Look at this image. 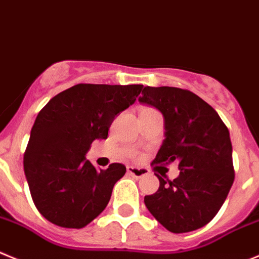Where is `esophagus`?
<instances>
[{
    "mask_svg": "<svg viewBox=\"0 0 259 259\" xmlns=\"http://www.w3.org/2000/svg\"><path fill=\"white\" fill-rule=\"evenodd\" d=\"M126 170H127V174H129V175L134 176V178H137V179H139V178H142V176L147 175V171L144 170V168L135 167V166H127Z\"/></svg>",
    "mask_w": 259,
    "mask_h": 259,
    "instance_id": "1",
    "label": "esophagus"
}]
</instances>
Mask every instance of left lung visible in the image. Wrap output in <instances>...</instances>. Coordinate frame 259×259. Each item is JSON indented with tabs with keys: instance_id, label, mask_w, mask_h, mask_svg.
I'll use <instances>...</instances> for the list:
<instances>
[{
	"instance_id": "obj_1",
	"label": "left lung",
	"mask_w": 259,
	"mask_h": 259,
	"mask_svg": "<svg viewBox=\"0 0 259 259\" xmlns=\"http://www.w3.org/2000/svg\"><path fill=\"white\" fill-rule=\"evenodd\" d=\"M139 102L165 118V139L152 165L176 161L180 170L172 181L156 174L159 188L144 197L146 207L171 233L203 228L220 211L235 178L229 129L208 103L187 89L144 87Z\"/></svg>"
}]
</instances>
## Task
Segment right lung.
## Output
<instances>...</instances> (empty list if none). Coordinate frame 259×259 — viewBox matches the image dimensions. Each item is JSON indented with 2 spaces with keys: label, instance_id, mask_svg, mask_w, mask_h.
<instances>
[{
  "label": "right lung",
  "instance_id": "1",
  "mask_svg": "<svg viewBox=\"0 0 259 259\" xmlns=\"http://www.w3.org/2000/svg\"><path fill=\"white\" fill-rule=\"evenodd\" d=\"M142 89L141 84H76L39 111L24 153V172L45 219L81 229L106 208L126 167L111 163L107 170H97L85 154L93 141L107 139L113 118Z\"/></svg>",
  "mask_w": 259,
  "mask_h": 259
}]
</instances>
